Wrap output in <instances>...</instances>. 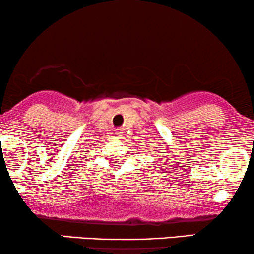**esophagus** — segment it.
<instances>
[{"label": "esophagus", "instance_id": "1", "mask_svg": "<svg viewBox=\"0 0 254 254\" xmlns=\"http://www.w3.org/2000/svg\"><path fill=\"white\" fill-rule=\"evenodd\" d=\"M120 131H121V130H119V129H117V130H116V133H117V134H120Z\"/></svg>", "mask_w": 254, "mask_h": 254}]
</instances>
